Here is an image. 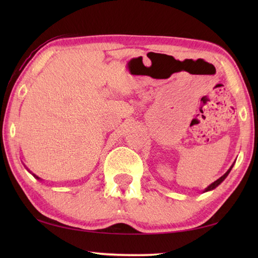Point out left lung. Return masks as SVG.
<instances>
[{
	"mask_svg": "<svg viewBox=\"0 0 258 258\" xmlns=\"http://www.w3.org/2000/svg\"><path fill=\"white\" fill-rule=\"evenodd\" d=\"M233 166H234V164H233V165H232L231 167H229V168H228V171H227V172H226L225 174H224V175H223V176H221L220 178H218V179H216V180H215V182H214V183H212L211 185H208V186H207V187H206V188L204 189V191H203V193H205V191H210V190H213L214 188H216V187H217V186H218V185H220V184H221V183L223 182V180H224V179H225V178L227 177V175L229 174V172H231V171H232V168H233Z\"/></svg>",
	"mask_w": 258,
	"mask_h": 258,
	"instance_id": "8db88e82",
	"label": "left lung"
}]
</instances>
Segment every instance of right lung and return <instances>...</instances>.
Masks as SVG:
<instances>
[{
  "mask_svg": "<svg viewBox=\"0 0 258 258\" xmlns=\"http://www.w3.org/2000/svg\"><path fill=\"white\" fill-rule=\"evenodd\" d=\"M27 171H29V169H27ZM30 173H31V172H30ZM31 174H32V173H31ZM32 175H33V176H34V177H35L36 179H38V180H40V179H41L40 177H38V176H36V175H35V174H32Z\"/></svg>",
  "mask_w": 258,
  "mask_h": 258,
  "instance_id": "right-lung-1",
  "label": "right lung"
}]
</instances>
